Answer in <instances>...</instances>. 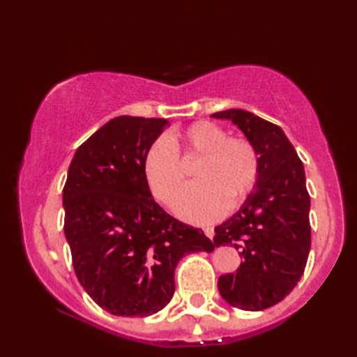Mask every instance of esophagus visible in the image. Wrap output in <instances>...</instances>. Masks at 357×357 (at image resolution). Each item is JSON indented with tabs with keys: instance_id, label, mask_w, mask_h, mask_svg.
Listing matches in <instances>:
<instances>
[{
	"instance_id": "1",
	"label": "esophagus",
	"mask_w": 357,
	"mask_h": 357,
	"mask_svg": "<svg viewBox=\"0 0 357 357\" xmlns=\"http://www.w3.org/2000/svg\"><path fill=\"white\" fill-rule=\"evenodd\" d=\"M204 233H206V236L210 239H213V236H215V230L211 229V227H206V229H204Z\"/></svg>"
}]
</instances>
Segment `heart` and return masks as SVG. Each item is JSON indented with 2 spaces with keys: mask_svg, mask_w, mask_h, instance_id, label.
Wrapping results in <instances>:
<instances>
[{
  "mask_svg": "<svg viewBox=\"0 0 357 357\" xmlns=\"http://www.w3.org/2000/svg\"><path fill=\"white\" fill-rule=\"evenodd\" d=\"M199 158L195 176L199 179L179 195L174 211L187 222L207 224L221 218L229 204L236 207L255 190L259 179V155L245 138L227 136L221 126L198 121L178 130L170 141L161 136L142 158V173L151 195L172 206L184 170L181 159Z\"/></svg>",
  "mask_w": 357,
  "mask_h": 357,
  "instance_id": "obj_1",
  "label": "heart"
}]
</instances>
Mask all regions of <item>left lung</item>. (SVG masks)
I'll use <instances>...</instances> for the list:
<instances>
[{"label":"left lung","mask_w":357,"mask_h":357,"mask_svg":"<svg viewBox=\"0 0 357 357\" xmlns=\"http://www.w3.org/2000/svg\"><path fill=\"white\" fill-rule=\"evenodd\" d=\"M211 116L238 126L259 155L255 192L216 227L213 242L233 245L242 257L236 273L219 276V293L233 307L261 312L290 294L304 275L312 245L304 165L279 126L241 109Z\"/></svg>","instance_id":"1"}]
</instances>
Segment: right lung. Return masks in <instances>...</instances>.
<instances>
[{"label":"right lung","instance_id":"add662e5","mask_svg":"<svg viewBox=\"0 0 357 357\" xmlns=\"http://www.w3.org/2000/svg\"><path fill=\"white\" fill-rule=\"evenodd\" d=\"M169 121L118 116L77 149L63 188L64 234L86 293L115 316H150L174 293L188 253L213 252L201 229L158 206L142 158Z\"/></svg>","mask_w":357,"mask_h":357}]
</instances>
